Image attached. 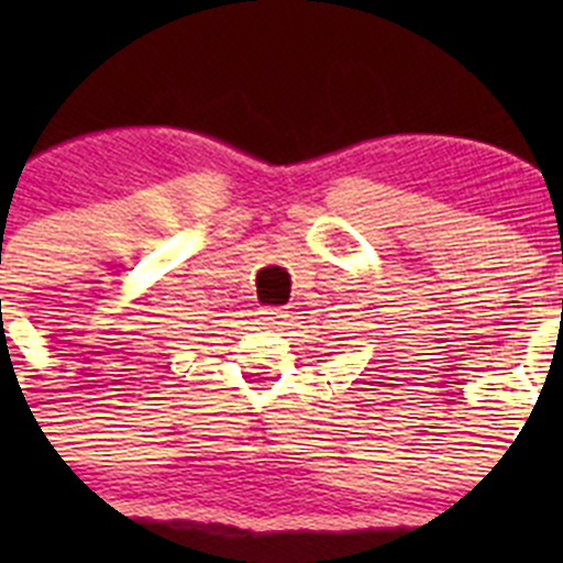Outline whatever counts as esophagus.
Segmentation results:
<instances>
[{
  "instance_id": "obj_1",
  "label": "esophagus",
  "mask_w": 563,
  "mask_h": 563,
  "mask_svg": "<svg viewBox=\"0 0 563 563\" xmlns=\"http://www.w3.org/2000/svg\"><path fill=\"white\" fill-rule=\"evenodd\" d=\"M261 318L266 321V327H283L288 313L283 308H264V310H261Z\"/></svg>"
}]
</instances>
